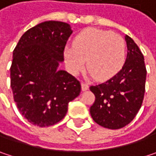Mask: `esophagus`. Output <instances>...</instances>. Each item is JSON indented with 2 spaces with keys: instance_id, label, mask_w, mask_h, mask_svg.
<instances>
[{
  "instance_id": "esophagus-1",
  "label": "esophagus",
  "mask_w": 156,
  "mask_h": 156,
  "mask_svg": "<svg viewBox=\"0 0 156 156\" xmlns=\"http://www.w3.org/2000/svg\"><path fill=\"white\" fill-rule=\"evenodd\" d=\"M88 85L87 84H86V83H82L81 84V89H82V91H87V90H88Z\"/></svg>"
}]
</instances>
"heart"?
I'll use <instances>...</instances> for the list:
<instances>
[{
	"instance_id": "1",
	"label": "heart",
	"mask_w": 156,
	"mask_h": 156,
	"mask_svg": "<svg viewBox=\"0 0 156 156\" xmlns=\"http://www.w3.org/2000/svg\"><path fill=\"white\" fill-rule=\"evenodd\" d=\"M64 59L71 74H78L87 60L90 75L98 81H107L115 77L125 64V41L108 30L88 28L75 37L72 48L64 49Z\"/></svg>"
}]
</instances>
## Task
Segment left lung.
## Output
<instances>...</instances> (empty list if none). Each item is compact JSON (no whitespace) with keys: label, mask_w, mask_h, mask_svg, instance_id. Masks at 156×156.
<instances>
[{"label":"left lung","mask_w":156,"mask_h":156,"mask_svg":"<svg viewBox=\"0 0 156 156\" xmlns=\"http://www.w3.org/2000/svg\"><path fill=\"white\" fill-rule=\"evenodd\" d=\"M127 56L122 69L105 83L91 86L95 102L90 108L93 120L109 129L128 125L140 109L145 88L146 69L144 56L127 35Z\"/></svg>","instance_id":"obj_1"}]
</instances>
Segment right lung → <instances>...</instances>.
Segmentation results:
<instances>
[{
	"mask_svg": "<svg viewBox=\"0 0 156 156\" xmlns=\"http://www.w3.org/2000/svg\"><path fill=\"white\" fill-rule=\"evenodd\" d=\"M72 33L70 25L48 20L27 30L13 50L11 87L17 108L32 125L50 126L64 118L80 93L78 79L58 69Z\"/></svg>",
	"mask_w": 156,
	"mask_h": 156,
	"instance_id": "obj_1",
	"label": "right lung"
}]
</instances>
